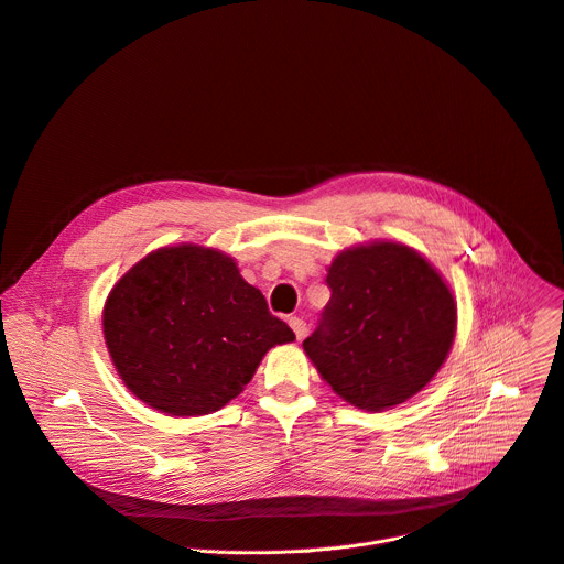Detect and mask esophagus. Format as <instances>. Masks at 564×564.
Instances as JSON below:
<instances>
[{
	"label": "esophagus",
	"mask_w": 564,
	"mask_h": 564,
	"mask_svg": "<svg viewBox=\"0 0 564 564\" xmlns=\"http://www.w3.org/2000/svg\"><path fill=\"white\" fill-rule=\"evenodd\" d=\"M288 324H290V328L294 330L296 339L301 341V339L305 337V330H308V328H305V322H303V319H299V317H290V319H288Z\"/></svg>",
	"instance_id": "1"
}]
</instances>
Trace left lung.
Returning <instances> with one entry per match:
<instances>
[{
	"mask_svg": "<svg viewBox=\"0 0 564 564\" xmlns=\"http://www.w3.org/2000/svg\"><path fill=\"white\" fill-rule=\"evenodd\" d=\"M330 301L305 355L348 404L384 412L423 391L447 360L456 299L421 251L395 240L341 249L328 265Z\"/></svg>",
	"mask_w": 564,
	"mask_h": 564,
	"instance_id": "8db88e82",
	"label": "left lung"
}]
</instances>
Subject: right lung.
I'll return each instance as SVG.
<instances>
[{
    "mask_svg": "<svg viewBox=\"0 0 564 564\" xmlns=\"http://www.w3.org/2000/svg\"><path fill=\"white\" fill-rule=\"evenodd\" d=\"M104 337L123 384L180 419L218 412L270 348L294 341L231 256L195 242L145 253L115 283Z\"/></svg>",
    "mask_w": 564,
    "mask_h": 564,
    "instance_id": "1",
    "label": "right lung"
}]
</instances>
